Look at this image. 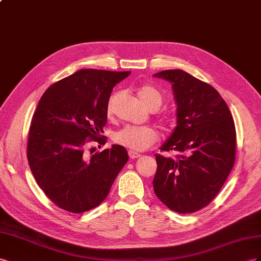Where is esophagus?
I'll list each match as a JSON object with an SVG mask.
<instances>
[{
	"label": "esophagus",
	"mask_w": 261,
	"mask_h": 261,
	"mask_svg": "<svg viewBox=\"0 0 261 261\" xmlns=\"http://www.w3.org/2000/svg\"><path fill=\"white\" fill-rule=\"evenodd\" d=\"M140 156H141V154H139V153H137L135 151H129V158L132 159V160H136V159L140 158Z\"/></svg>",
	"instance_id": "34e87169"
}]
</instances>
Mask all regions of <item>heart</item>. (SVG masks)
I'll return each mask as SVG.
<instances>
[{
    "mask_svg": "<svg viewBox=\"0 0 261 261\" xmlns=\"http://www.w3.org/2000/svg\"><path fill=\"white\" fill-rule=\"evenodd\" d=\"M141 99L147 107L151 109L155 108L158 109L161 107L163 102V95L162 93L151 85H143L139 88L138 91ZM116 95L111 96L108 105H107V114H113V106ZM159 132L153 126H136V125H129L125 128L118 131L115 137L114 141L119 144L122 145L130 151L141 152L144 151L146 148L152 146L158 142L159 140Z\"/></svg>",
    "mask_w": 261,
    "mask_h": 261,
    "instance_id": "1",
    "label": "heart"
}]
</instances>
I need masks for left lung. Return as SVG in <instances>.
Listing matches in <instances>:
<instances>
[{
    "label": "left lung",
    "mask_w": 261,
    "mask_h": 261,
    "mask_svg": "<svg viewBox=\"0 0 261 261\" xmlns=\"http://www.w3.org/2000/svg\"><path fill=\"white\" fill-rule=\"evenodd\" d=\"M173 84L177 102V126L155 154L158 169L155 195L170 210L192 213L218 195L233 168L236 130L232 114L219 92L182 70L154 74Z\"/></svg>",
    "instance_id": "1"
}]
</instances>
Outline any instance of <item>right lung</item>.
<instances>
[{
	"instance_id": "add662e5",
	"label": "right lung",
	"mask_w": 261,
	"mask_h": 261,
	"mask_svg": "<svg viewBox=\"0 0 261 261\" xmlns=\"http://www.w3.org/2000/svg\"><path fill=\"white\" fill-rule=\"evenodd\" d=\"M130 74L83 69L52 84L32 118L27 142L29 167L52 202L71 213H83L108 196L128 162L121 145L88 156L87 144H105L107 105L113 88Z\"/></svg>"
}]
</instances>
